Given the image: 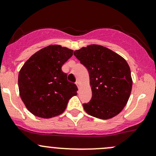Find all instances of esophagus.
I'll return each mask as SVG.
<instances>
[{
	"instance_id": "1",
	"label": "esophagus",
	"mask_w": 156,
	"mask_h": 156,
	"mask_svg": "<svg viewBox=\"0 0 156 156\" xmlns=\"http://www.w3.org/2000/svg\"><path fill=\"white\" fill-rule=\"evenodd\" d=\"M75 84H76L77 85V87H78V88H80V86H81V84H80V82L79 81H76V82H75Z\"/></svg>"
}]
</instances>
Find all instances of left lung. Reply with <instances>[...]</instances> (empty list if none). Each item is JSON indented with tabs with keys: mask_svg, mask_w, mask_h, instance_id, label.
I'll return each instance as SVG.
<instances>
[{
	"mask_svg": "<svg viewBox=\"0 0 156 156\" xmlns=\"http://www.w3.org/2000/svg\"><path fill=\"white\" fill-rule=\"evenodd\" d=\"M74 55L89 72L92 98L83 104L86 112L100 119L119 114L128 101L133 84L126 60L97 44L75 50Z\"/></svg>",
	"mask_w": 156,
	"mask_h": 156,
	"instance_id": "1",
	"label": "left lung"
}]
</instances>
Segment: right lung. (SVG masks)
Returning a JSON list of instances; mask_svg holds the SVG:
<instances>
[{"mask_svg":"<svg viewBox=\"0 0 156 156\" xmlns=\"http://www.w3.org/2000/svg\"><path fill=\"white\" fill-rule=\"evenodd\" d=\"M73 50L50 45L33 54L19 73L20 97L34 115L50 119L62 114L78 87L67 80L62 66Z\"/></svg>","mask_w":156,"mask_h":156,"instance_id":"right-lung-1","label":"right lung"}]
</instances>
